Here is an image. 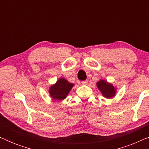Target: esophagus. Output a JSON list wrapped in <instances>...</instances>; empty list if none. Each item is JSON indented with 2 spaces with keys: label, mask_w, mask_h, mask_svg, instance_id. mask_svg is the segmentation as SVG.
Segmentation results:
<instances>
[{
  "label": "esophagus",
  "mask_w": 149,
  "mask_h": 149,
  "mask_svg": "<svg viewBox=\"0 0 149 149\" xmlns=\"http://www.w3.org/2000/svg\"><path fill=\"white\" fill-rule=\"evenodd\" d=\"M81 83H82L83 85H87V83H88V81H82V82H81Z\"/></svg>",
  "instance_id": "34e87169"
}]
</instances>
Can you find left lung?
Instances as JSON below:
<instances>
[{
	"label": "left lung",
	"mask_w": 149,
	"mask_h": 149,
	"mask_svg": "<svg viewBox=\"0 0 149 149\" xmlns=\"http://www.w3.org/2000/svg\"><path fill=\"white\" fill-rule=\"evenodd\" d=\"M96 85L102 95L106 98H112L115 95L117 88H115L113 84L107 82L106 80L100 79L96 83Z\"/></svg>",
	"instance_id": "obj_1"
}]
</instances>
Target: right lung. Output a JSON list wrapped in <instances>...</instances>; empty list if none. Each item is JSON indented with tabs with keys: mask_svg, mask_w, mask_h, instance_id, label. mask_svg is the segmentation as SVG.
Here are the masks:
<instances>
[{
	"mask_svg": "<svg viewBox=\"0 0 149 149\" xmlns=\"http://www.w3.org/2000/svg\"><path fill=\"white\" fill-rule=\"evenodd\" d=\"M73 86V83H69L64 78H60L55 84L51 85L49 89V93L54 100H63L67 97Z\"/></svg>",
	"mask_w": 149,
	"mask_h": 149,
	"instance_id": "right-lung-1",
	"label": "right lung"
}]
</instances>
